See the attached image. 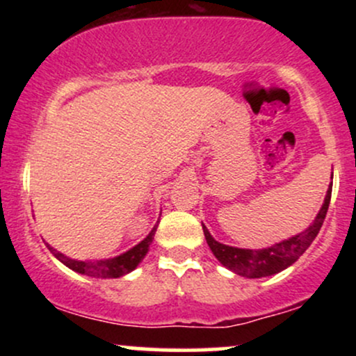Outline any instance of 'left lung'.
Instances as JSON below:
<instances>
[{"mask_svg": "<svg viewBox=\"0 0 356 356\" xmlns=\"http://www.w3.org/2000/svg\"><path fill=\"white\" fill-rule=\"evenodd\" d=\"M332 187L333 184H330L328 192H326L325 197V204L321 206L314 222L305 232L293 236L291 239H286L283 243L275 244V246L271 248L259 249V251H256V249H239L218 243V241L209 234L207 227L202 224L204 236H206L207 244H209L214 256L220 261V264L229 268L231 271L238 273L239 276L263 277L276 275V273L291 266L298 257L309 248V244H312L314 238L318 236V232H320L323 226V220L326 218V212H328L330 201H332Z\"/></svg>", "mask_w": 356, "mask_h": 356, "instance_id": "8db88e82", "label": "left lung"}]
</instances>
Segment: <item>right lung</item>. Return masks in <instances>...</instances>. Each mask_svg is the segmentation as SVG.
Instances as JSON below:
<instances>
[{
    "label": "right lung",
    "instance_id": "obj_1",
    "mask_svg": "<svg viewBox=\"0 0 356 356\" xmlns=\"http://www.w3.org/2000/svg\"><path fill=\"white\" fill-rule=\"evenodd\" d=\"M155 229L157 226L150 231V234L138 243L136 248H132L130 251L124 252V254L112 257V259H100V261H75L70 259V257L63 256L61 252L56 251V249L50 248V251L55 254L56 259H60L65 266H68L73 271L80 273V275H87L92 277H120L127 275V273L134 271L138 266L142 259H144L147 251H149L150 243H152Z\"/></svg>",
    "mask_w": 356,
    "mask_h": 356
}]
</instances>
